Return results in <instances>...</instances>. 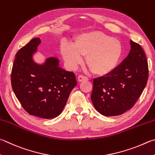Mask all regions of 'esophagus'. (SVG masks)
<instances>
[{
	"instance_id": "esophagus-1",
	"label": "esophagus",
	"mask_w": 155,
	"mask_h": 155,
	"mask_svg": "<svg viewBox=\"0 0 155 155\" xmlns=\"http://www.w3.org/2000/svg\"><path fill=\"white\" fill-rule=\"evenodd\" d=\"M77 80L78 82L81 83V82H83V81H87V80H88V78L85 77H83V76H82V75H80L78 77Z\"/></svg>"
}]
</instances>
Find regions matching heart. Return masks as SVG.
Masks as SVG:
<instances>
[{
    "label": "heart",
    "mask_w": 155,
    "mask_h": 155,
    "mask_svg": "<svg viewBox=\"0 0 155 155\" xmlns=\"http://www.w3.org/2000/svg\"><path fill=\"white\" fill-rule=\"evenodd\" d=\"M123 45L101 31H91L77 35L72 45H60V53L67 68L75 70L83 62L97 77H105L117 68L123 55Z\"/></svg>",
    "instance_id": "obj_1"
}]
</instances>
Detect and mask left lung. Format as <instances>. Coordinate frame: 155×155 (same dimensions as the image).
Segmentation results:
<instances>
[{"label": "left lung", "instance_id": "1", "mask_svg": "<svg viewBox=\"0 0 155 155\" xmlns=\"http://www.w3.org/2000/svg\"><path fill=\"white\" fill-rule=\"evenodd\" d=\"M128 55L113 72L94 79L91 99L104 116H119L131 108L146 85L148 68L144 51L131 40Z\"/></svg>", "mask_w": 155, "mask_h": 155}]
</instances>
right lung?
<instances>
[{
  "mask_svg": "<svg viewBox=\"0 0 155 155\" xmlns=\"http://www.w3.org/2000/svg\"><path fill=\"white\" fill-rule=\"evenodd\" d=\"M41 43V38L36 37L17 53L11 85L28 113L49 119L61 113L77 83L74 72L60 67L57 57L51 56L42 63L36 62L34 58Z\"/></svg>",
  "mask_w": 155,
  "mask_h": 155,
  "instance_id": "obj_1",
  "label": "right lung"
}]
</instances>
